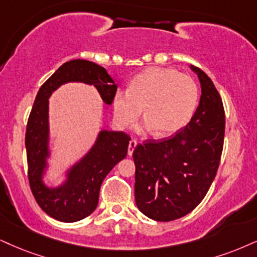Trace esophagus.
<instances>
[{"label":"esophagus","mask_w":257,"mask_h":257,"mask_svg":"<svg viewBox=\"0 0 257 257\" xmlns=\"http://www.w3.org/2000/svg\"><path fill=\"white\" fill-rule=\"evenodd\" d=\"M137 147V141H135V139H131L128 143V149H127V154L128 156H132V154H134V150Z\"/></svg>","instance_id":"34e87169"}]
</instances>
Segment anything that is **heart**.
I'll return each instance as SVG.
<instances>
[{
	"label": "heart",
	"instance_id": "obj_1",
	"mask_svg": "<svg viewBox=\"0 0 257 257\" xmlns=\"http://www.w3.org/2000/svg\"><path fill=\"white\" fill-rule=\"evenodd\" d=\"M198 102L199 88L191 76L172 68H149L131 81L128 91L114 95L113 113L120 127H128L144 108L142 128L168 137L189 122Z\"/></svg>",
	"mask_w": 257,
	"mask_h": 257
}]
</instances>
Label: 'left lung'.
Here are the masks:
<instances>
[{
    "mask_svg": "<svg viewBox=\"0 0 257 257\" xmlns=\"http://www.w3.org/2000/svg\"><path fill=\"white\" fill-rule=\"evenodd\" d=\"M198 75L201 96L194 115L173 137L147 141L134 151L135 198L142 213L157 221L179 219L200 204L216 177L225 134L223 101L211 78Z\"/></svg>",
    "mask_w": 257,
    "mask_h": 257,
    "instance_id": "8db88e82",
    "label": "left lung"
}]
</instances>
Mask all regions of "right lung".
Returning a JSON list of instances; mask_svg holds the SVG:
<instances>
[{
    "instance_id": "1",
    "label": "right lung",
    "mask_w": 257,
    "mask_h": 257,
    "mask_svg": "<svg viewBox=\"0 0 257 257\" xmlns=\"http://www.w3.org/2000/svg\"><path fill=\"white\" fill-rule=\"evenodd\" d=\"M69 82L94 85L107 106L112 104L118 85L102 66L74 59L59 66L38 91L28 118L25 145L31 191L41 210L59 221L74 223L93 213L99 202L100 187L113 167L127 155L131 138L123 132L101 130L90 150L69 168L65 180L49 187L44 175L50 151L49 97Z\"/></svg>"
}]
</instances>
